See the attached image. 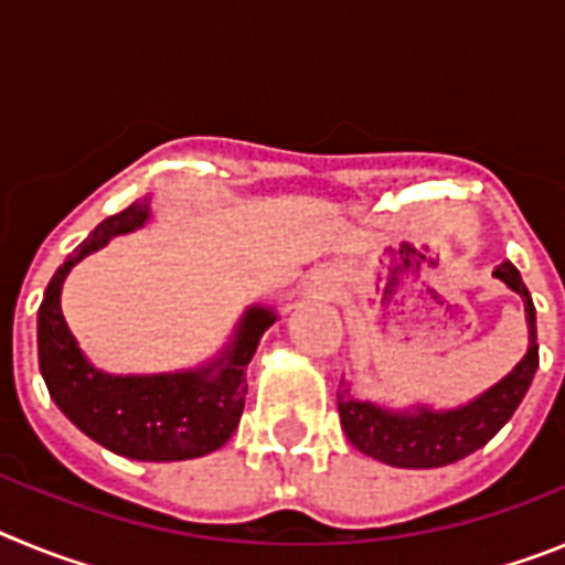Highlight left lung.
<instances>
[{
	"label": "left lung",
	"mask_w": 565,
	"mask_h": 565,
	"mask_svg": "<svg viewBox=\"0 0 565 565\" xmlns=\"http://www.w3.org/2000/svg\"><path fill=\"white\" fill-rule=\"evenodd\" d=\"M495 277L523 297L529 322V351L507 379L489 387L481 398L458 411L436 413L418 407L416 413H391L371 402H356L351 391L339 393V418L344 436L364 456L402 469L447 467L469 452L481 450L489 438L512 418L518 404L526 396L532 376L537 371V328L535 306L523 286L521 274L512 263H501Z\"/></svg>",
	"instance_id": "left-lung-1"
}]
</instances>
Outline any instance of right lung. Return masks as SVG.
<instances>
[{
  "mask_svg": "<svg viewBox=\"0 0 565 565\" xmlns=\"http://www.w3.org/2000/svg\"><path fill=\"white\" fill-rule=\"evenodd\" d=\"M149 217V201H135L93 228L50 279L39 306V367L58 411L84 436L118 456L138 461H183L221 450L237 430L246 404V364L271 311L252 308L239 322L237 342L221 362L172 376H109L89 367L62 317V282L78 259L115 234H127Z\"/></svg>",
  "mask_w": 565,
  "mask_h": 565,
  "instance_id": "right-lung-1",
  "label": "right lung"
}]
</instances>
